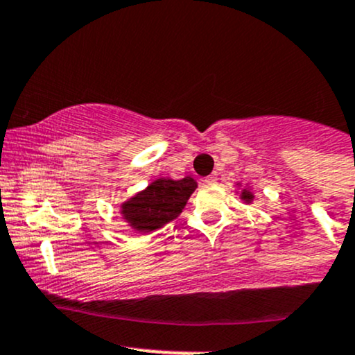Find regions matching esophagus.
<instances>
[{
	"label": "esophagus",
	"mask_w": 355,
	"mask_h": 355,
	"mask_svg": "<svg viewBox=\"0 0 355 355\" xmlns=\"http://www.w3.org/2000/svg\"><path fill=\"white\" fill-rule=\"evenodd\" d=\"M204 184H207V185H216V184H217V175L212 173V175H209V177H205V178H204Z\"/></svg>",
	"instance_id": "1"
}]
</instances>
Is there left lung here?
Segmentation results:
<instances>
[{
    "label": "left lung",
    "instance_id": "1",
    "mask_svg": "<svg viewBox=\"0 0 355 355\" xmlns=\"http://www.w3.org/2000/svg\"><path fill=\"white\" fill-rule=\"evenodd\" d=\"M237 187H241V184H236ZM239 198L243 202H246V204H251L252 200H254V193L251 192V190L248 189V187H244L243 190H241V196H239Z\"/></svg>",
    "mask_w": 355,
    "mask_h": 355
}]
</instances>
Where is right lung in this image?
I'll use <instances>...</instances> for the list:
<instances>
[{"label":"right lung","mask_w":355,"mask_h":355,"mask_svg":"<svg viewBox=\"0 0 355 355\" xmlns=\"http://www.w3.org/2000/svg\"><path fill=\"white\" fill-rule=\"evenodd\" d=\"M196 189L197 182L192 177L182 180L157 178L145 190L123 202L119 212L135 231L153 232L180 216Z\"/></svg>","instance_id":"1"}]
</instances>
